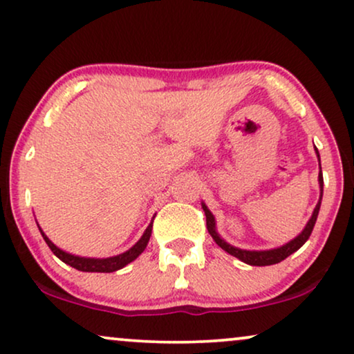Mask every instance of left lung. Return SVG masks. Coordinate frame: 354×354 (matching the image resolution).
Masks as SVG:
<instances>
[{
	"mask_svg": "<svg viewBox=\"0 0 354 354\" xmlns=\"http://www.w3.org/2000/svg\"><path fill=\"white\" fill-rule=\"evenodd\" d=\"M317 156H319V151H317ZM319 162H320V158H319ZM319 183H320V192L324 194V176H322V169H320L319 172ZM320 201H322V195H320V200L317 206H315L314 213H312V218L309 219V223H307V226L304 227V231H302L299 236H297L295 241L288 242L286 245L279 247V249H273V250H260V252H255V250H242V249H236V247L226 244V242L223 241L221 237L218 236V232L214 231V218L213 214L209 213V209L206 208L203 205V209H205V214H206V227H208V232L211 234V237L214 239V242L221 247L223 250H226L227 254H231L234 257H237L239 260H242L244 263H249V265H254V267H265V265H274V263H279V261L286 259L292 254V252H296L297 249H301L302 245H304V242L309 239L312 229H314V224L317 221V216H319V209H320Z\"/></svg>",
	"mask_w": 354,
	"mask_h": 354,
	"instance_id": "1",
	"label": "left lung"
}]
</instances>
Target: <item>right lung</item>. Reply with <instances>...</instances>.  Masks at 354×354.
I'll return each instance as SVG.
<instances>
[{
	"mask_svg": "<svg viewBox=\"0 0 354 354\" xmlns=\"http://www.w3.org/2000/svg\"><path fill=\"white\" fill-rule=\"evenodd\" d=\"M151 231H153V223L149 224L148 229H146L143 237H141L140 241H138L130 250H127L125 254H120L117 257H110V259H84V257L70 255V254H66V252L59 250L58 247L52 244V241H50V239L45 236V234L42 232V229H40V232H42V237L45 239V242H47L50 250H52L59 260L65 261V263H68L73 268L80 270V272H97V273L117 272V270L123 268L125 265L130 263V261L135 260L136 257L146 249V245H148L149 237H151Z\"/></svg>",
	"mask_w": 354,
	"mask_h": 354,
	"instance_id": "1",
	"label": "right lung"
}]
</instances>
